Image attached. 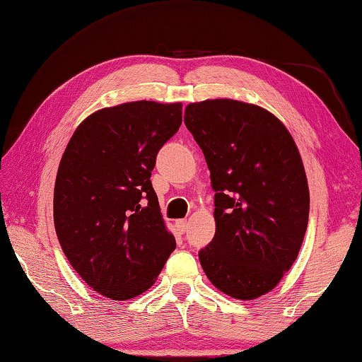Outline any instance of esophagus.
Instances as JSON below:
<instances>
[{
	"mask_svg": "<svg viewBox=\"0 0 362 362\" xmlns=\"http://www.w3.org/2000/svg\"><path fill=\"white\" fill-rule=\"evenodd\" d=\"M175 228H177V230H179V233H185L188 229V223L185 221V219H179V221L175 223Z\"/></svg>",
	"mask_w": 362,
	"mask_h": 362,
	"instance_id": "1",
	"label": "esophagus"
}]
</instances>
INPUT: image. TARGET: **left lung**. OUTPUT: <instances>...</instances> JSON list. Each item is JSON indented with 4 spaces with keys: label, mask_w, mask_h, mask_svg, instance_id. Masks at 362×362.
I'll use <instances>...</instances> for the list:
<instances>
[{
    "label": "left lung",
    "mask_w": 362,
    "mask_h": 362,
    "mask_svg": "<svg viewBox=\"0 0 362 362\" xmlns=\"http://www.w3.org/2000/svg\"><path fill=\"white\" fill-rule=\"evenodd\" d=\"M185 125L215 191L216 232L199 251L201 265L226 295L257 298L290 270L308 229L298 148L272 112L229 98L188 105Z\"/></svg>",
    "instance_id": "1"
}]
</instances>
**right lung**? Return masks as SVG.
I'll return each instance as SVG.
<instances>
[{
  "instance_id": "1",
  "label": "right lung",
  "mask_w": 362,
  "mask_h": 362,
  "mask_svg": "<svg viewBox=\"0 0 362 362\" xmlns=\"http://www.w3.org/2000/svg\"><path fill=\"white\" fill-rule=\"evenodd\" d=\"M180 124L182 103L112 106L84 119L62 155L56 235L74 270L108 298L146 292L175 250L151 175Z\"/></svg>"
}]
</instances>
